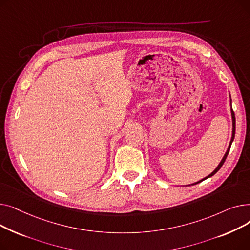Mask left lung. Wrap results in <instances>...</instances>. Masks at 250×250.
<instances>
[{"label": "left lung", "mask_w": 250, "mask_h": 250, "mask_svg": "<svg viewBox=\"0 0 250 250\" xmlns=\"http://www.w3.org/2000/svg\"><path fill=\"white\" fill-rule=\"evenodd\" d=\"M231 103H232V99H231V96H230V110H231V116H232V137H231V140H230V144H229L228 149H227V151H226L225 155L223 156V158H222L221 162L219 163V165L216 167V169L214 170V171H213L212 173H209V174H208V176H206L205 178L201 179V180H200V181H198V182H194V183H192V185H189V186L198 185V183L202 182L203 180H205V179H207V178H209V177H212L214 174H216V173L219 171L220 168L222 167V165L224 164V162H225V160H226V158H227V156H228V154H229V151H230V148H231V145H232V142L234 141V137H235V126H236V125H235V114H234V111H233V109H232V105H231ZM189 186H182V187H189Z\"/></svg>", "instance_id": "1"}]
</instances>
